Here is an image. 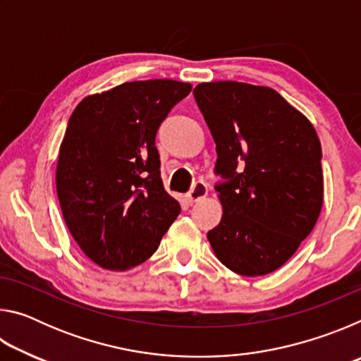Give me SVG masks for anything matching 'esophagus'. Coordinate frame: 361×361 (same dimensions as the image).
<instances>
[{"mask_svg": "<svg viewBox=\"0 0 361 361\" xmlns=\"http://www.w3.org/2000/svg\"><path fill=\"white\" fill-rule=\"evenodd\" d=\"M209 194V188H207V185L204 181H195L191 191L188 192V200L189 202H197V200L204 199L205 195Z\"/></svg>", "mask_w": 361, "mask_h": 361, "instance_id": "obj_1", "label": "esophagus"}]
</instances>
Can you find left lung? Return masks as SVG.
<instances>
[{"instance_id": "1", "label": "left lung", "mask_w": 361, "mask_h": 361, "mask_svg": "<svg viewBox=\"0 0 361 361\" xmlns=\"http://www.w3.org/2000/svg\"><path fill=\"white\" fill-rule=\"evenodd\" d=\"M216 143L221 221L209 231L216 258L245 277L288 261L323 204L322 146L314 126L271 87L235 81L195 85Z\"/></svg>"}]
</instances>
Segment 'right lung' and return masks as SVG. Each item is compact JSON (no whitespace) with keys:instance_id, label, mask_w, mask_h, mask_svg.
<instances>
[{"instance_id":"add662e5","label":"right lung","mask_w":361,"mask_h":361,"mask_svg":"<svg viewBox=\"0 0 361 361\" xmlns=\"http://www.w3.org/2000/svg\"><path fill=\"white\" fill-rule=\"evenodd\" d=\"M172 79L124 82L75 108L56 183L73 239L95 264L126 271L156 252L181 207L161 178L156 133L191 92Z\"/></svg>"}]
</instances>
